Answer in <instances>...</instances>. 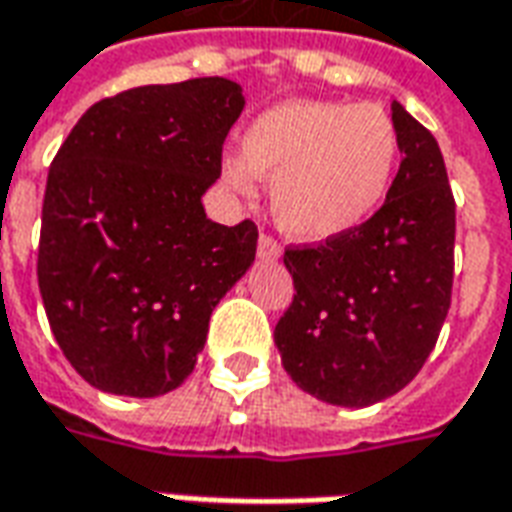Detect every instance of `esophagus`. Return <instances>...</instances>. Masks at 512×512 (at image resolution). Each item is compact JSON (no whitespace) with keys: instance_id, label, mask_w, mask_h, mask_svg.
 <instances>
[{"instance_id":"1","label":"esophagus","mask_w":512,"mask_h":512,"mask_svg":"<svg viewBox=\"0 0 512 512\" xmlns=\"http://www.w3.org/2000/svg\"><path fill=\"white\" fill-rule=\"evenodd\" d=\"M257 257H260V260H279V257H282V249H279V244L271 235H260V238H257Z\"/></svg>"}]
</instances>
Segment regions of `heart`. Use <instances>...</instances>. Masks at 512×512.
Listing matches in <instances>:
<instances>
[{"mask_svg":"<svg viewBox=\"0 0 512 512\" xmlns=\"http://www.w3.org/2000/svg\"><path fill=\"white\" fill-rule=\"evenodd\" d=\"M400 164V136L381 106L282 101L244 128L241 158L222 161L224 183L249 197L271 180V213L301 244L354 233L384 205Z\"/></svg>","mask_w":512,"mask_h":512,"instance_id":"obj_1","label":"heart"}]
</instances>
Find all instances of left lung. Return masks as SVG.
Here are the masks:
<instances>
[{
	"label": "left lung",
	"mask_w": 512,
	"mask_h": 512,
	"mask_svg": "<svg viewBox=\"0 0 512 512\" xmlns=\"http://www.w3.org/2000/svg\"><path fill=\"white\" fill-rule=\"evenodd\" d=\"M400 136L386 202L354 233L285 252L293 304L274 343L299 389L365 408L400 392L439 340L452 296L455 200L439 142L392 101Z\"/></svg>",
	"instance_id": "1"
}]
</instances>
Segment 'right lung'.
Segmentation results:
<instances>
[{
  "label": "right lung",
  "mask_w": 512,
  "mask_h": 512,
  "mask_svg": "<svg viewBox=\"0 0 512 512\" xmlns=\"http://www.w3.org/2000/svg\"><path fill=\"white\" fill-rule=\"evenodd\" d=\"M241 84H147L93 104L46 180L38 285L73 370L101 392L178 389L224 293L255 263L257 227L205 216Z\"/></svg>",
  "instance_id": "obj_1"
}]
</instances>
